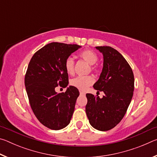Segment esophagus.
Masks as SVG:
<instances>
[{"label":"esophagus","mask_w":157,"mask_h":157,"mask_svg":"<svg viewBox=\"0 0 157 157\" xmlns=\"http://www.w3.org/2000/svg\"><path fill=\"white\" fill-rule=\"evenodd\" d=\"M79 94H80V95H85V93L82 91H79Z\"/></svg>","instance_id":"1"}]
</instances>
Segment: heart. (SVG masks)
<instances>
[{"instance_id":"b5f03b06","label":"heart","mask_w":157,"mask_h":157,"mask_svg":"<svg viewBox=\"0 0 157 157\" xmlns=\"http://www.w3.org/2000/svg\"><path fill=\"white\" fill-rule=\"evenodd\" d=\"M79 56L89 64L91 65V69L93 71H96V68L94 64L96 63L98 60V57L96 53L91 50H85L79 54ZM65 69L68 75H73L75 68V62L73 57H68L65 61ZM95 79L94 77L91 75L87 76H78L72 79L70 82L71 86L79 90H86L89 86L94 84Z\"/></svg>"}]
</instances>
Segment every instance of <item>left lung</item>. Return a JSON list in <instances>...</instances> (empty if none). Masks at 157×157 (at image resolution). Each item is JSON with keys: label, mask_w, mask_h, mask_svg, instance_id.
I'll return each instance as SVG.
<instances>
[{"label": "left lung", "mask_w": 157, "mask_h": 157, "mask_svg": "<svg viewBox=\"0 0 157 157\" xmlns=\"http://www.w3.org/2000/svg\"><path fill=\"white\" fill-rule=\"evenodd\" d=\"M103 55V67L94 84L103 91L102 98L86 94V113L89 123L99 131L116 127L125 114L134 89V77L131 67L120 52L109 46H97Z\"/></svg>", "instance_id": "left-lung-1"}]
</instances>
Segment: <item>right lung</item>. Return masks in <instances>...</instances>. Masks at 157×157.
Returning a JSON list of instances; mask_svg holds the SVG:
<instances>
[{
	"instance_id": "add662e5",
	"label": "right lung",
	"mask_w": 157,
	"mask_h": 157,
	"mask_svg": "<svg viewBox=\"0 0 157 157\" xmlns=\"http://www.w3.org/2000/svg\"><path fill=\"white\" fill-rule=\"evenodd\" d=\"M81 47L52 42L34 53L28 64L25 86L31 108L39 121L50 129L64 128L72 118L78 89L69 86L65 93L57 94L55 88L68 86L65 61Z\"/></svg>"
}]
</instances>
